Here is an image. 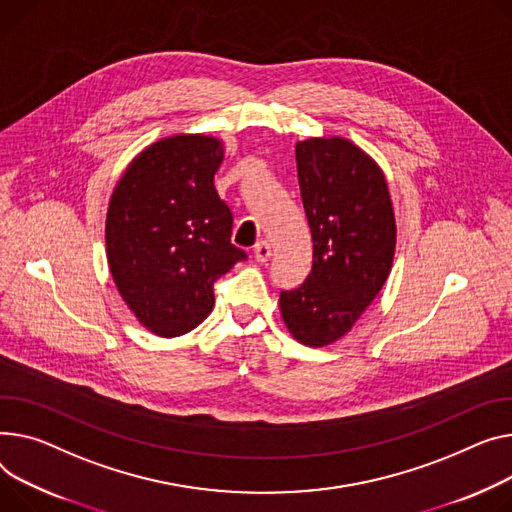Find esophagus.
Instances as JSON below:
<instances>
[{
    "mask_svg": "<svg viewBox=\"0 0 512 512\" xmlns=\"http://www.w3.org/2000/svg\"><path fill=\"white\" fill-rule=\"evenodd\" d=\"M253 255H255V259H257L259 263H265V261L271 257V247H269V243H267V241H259V243L255 245V249H253Z\"/></svg>",
    "mask_w": 512,
    "mask_h": 512,
    "instance_id": "1",
    "label": "esophagus"
}]
</instances>
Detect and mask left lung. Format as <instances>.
Instances as JSON below:
<instances>
[{"instance_id":"left-lung-1","label":"left lung","mask_w":512,"mask_h":512,"mask_svg":"<svg viewBox=\"0 0 512 512\" xmlns=\"http://www.w3.org/2000/svg\"><path fill=\"white\" fill-rule=\"evenodd\" d=\"M296 168L313 267L302 286L280 294V311L296 342L323 348L342 339L385 286L397 226L383 168L354 142L302 140Z\"/></svg>"}]
</instances>
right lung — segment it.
<instances>
[{"label":"right lung","instance_id":"add662e5","mask_svg":"<svg viewBox=\"0 0 512 512\" xmlns=\"http://www.w3.org/2000/svg\"><path fill=\"white\" fill-rule=\"evenodd\" d=\"M224 144L168 135L144 148L113 189L107 261L115 286L148 331L177 337L214 309V282L247 255L230 243L232 212L214 187Z\"/></svg>","mask_w":512,"mask_h":512}]
</instances>
